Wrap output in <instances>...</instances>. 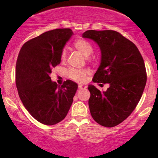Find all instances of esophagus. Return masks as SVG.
Segmentation results:
<instances>
[{
	"instance_id": "obj_1",
	"label": "esophagus",
	"mask_w": 158,
	"mask_h": 158,
	"mask_svg": "<svg viewBox=\"0 0 158 158\" xmlns=\"http://www.w3.org/2000/svg\"><path fill=\"white\" fill-rule=\"evenodd\" d=\"M87 88V86L84 85H78V89H80V90H83V89H85Z\"/></svg>"
}]
</instances>
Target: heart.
I'll use <instances>...</instances> for the list:
<instances>
[{
  "label": "heart",
  "instance_id": "b5f03b06",
  "mask_svg": "<svg viewBox=\"0 0 158 158\" xmlns=\"http://www.w3.org/2000/svg\"><path fill=\"white\" fill-rule=\"evenodd\" d=\"M74 47L77 51H80L85 56H89L93 52V47L91 43L85 39H80L75 41ZM61 60L65 61L66 59V50L63 49L61 53ZM89 71L88 69H69L67 71V76L69 79L77 83H83L85 81L86 77L89 75Z\"/></svg>",
  "mask_w": 158,
  "mask_h": 158
}]
</instances>
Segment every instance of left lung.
Returning <instances> with one entry per match:
<instances>
[{"label": "left lung", "mask_w": 158, "mask_h": 158, "mask_svg": "<svg viewBox=\"0 0 158 158\" xmlns=\"http://www.w3.org/2000/svg\"><path fill=\"white\" fill-rule=\"evenodd\" d=\"M83 37L94 40L101 50L93 81L110 85L106 92L89 86L90 112L97 123L113 127L133 112L142 97L147 80L144 60L136 46L115 31L89 30Z\"/></svg>", "instance_id": "left-lung-1"}]
</instances>
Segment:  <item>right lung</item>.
Instances as JSON below:
<instances>
[{
	"instance_id": "add662e5",
	"label": "right lung",
	"mask_w": 158,
	"mask_h": 158,
	"mask_svg": "<svg viewBox=\"0 0 158 158\" xmlns=\"http://www.w3.org/2000/svg\"><path fill=\"white\" fill-rule=\"evenodd\" d=\"M73 34L69 28L44 32L26 42L18 55L16 85L19 98L31 115L45 125L65 118L77 89L72 81L58 86L50 77L61 62L62 49Z\"/></svg>"
}]
</instances>
